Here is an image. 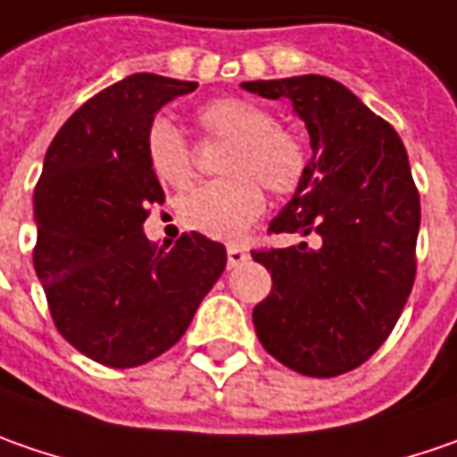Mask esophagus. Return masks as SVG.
<instances>
[{
  "label": "esophagus",
  "instance_id": "34e87169",
  "mask_svg": "<svg viewBox=\"0 0 457 457\" xmlns=\"http://www.w3.org/2000/svg\"><path fill=\"white\" fill-rule=\"evenodd\" d=\"M248 261V250L237 248V245H229L228 248V268L243 266Z\"/></svg>",
  "mask_w": 457,
  "mask_h": 457
}]
</instances>
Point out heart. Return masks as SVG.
Returning a JSON list of instances; mask_svg holds the SVG:
<instances>
[{"instance_id":"obj_1","label":"heart","mask_w":457,"mask_h":457,"mask_svg":"<svg viewBox=\"0 0 457 457\" xmlns=\"http://www.w3.org/2000/svg\"><path fill=\"white\" fill-rule=\"evenodd\" d=\"M199 125L220 137L232 140L225 161L228 179L209 181L181 204V217L191 229L217 240H235L263 214L270 194L287 196L302 187L307 176L304 143L276 125V117L248 99L222 96L199 110ZM150 170L169 187L184 189L194 179L191 150L184 132L170 120H155L145 137Z\"/></svg>"}]
</instances>
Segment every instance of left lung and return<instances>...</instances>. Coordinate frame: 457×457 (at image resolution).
I'll use <instances>...</instances> for the list:
<instances>
[{"label":"left lung","instance_id":"8db88e82","mask_svg":"<svg viewBox=\"0 0 457 457\" xmlns=\"http://www.w3.org/2000/svg\"><path fill=\"white\" fill-rule=\"evenodd\" d=\"M288 99L307 125L312 158L268 232L320 235L253 253L273 288L253 309L261 345L296 373L332 378L384 345L414 284L420 194L396 129L328 76L240 84Z\"/></svg>","mask_w":457,"mask_h":457}]
</instances>
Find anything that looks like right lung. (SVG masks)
I'll return each instance as SVG.
<instances>
[{
	"label": "right lung",
	"instance_id": "1",
	"mask_svg": "<svg viewBox=\"0 0 457 457\" xmlns=\"http://www.w3.org/2000/svg\"><path fill=\"white\" fill-rule=\"evenodd\" d=\"M196 81L135 73L99 91L53 137L32 196L35 273L58 332L87 358L135 368L194 320L228 253L202 232L153 245L143 222L163 202L145 137L158 110Z\"/></svg>",
	"mask_w": 457,
	"mask_h": 457
}]
</instances>
